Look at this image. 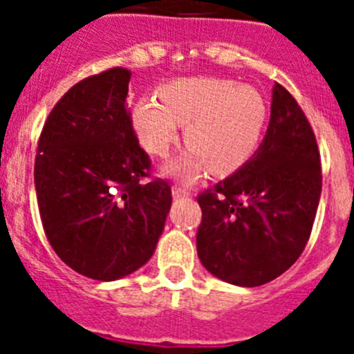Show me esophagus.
<instances>
[{
    "label": "esophagus",
    "instance_id": "esophagus-1",
    "mask_svg": "<svg viewBox=\"0 0 354 354\" xmlns=\"http://www.w3.org/2000/svg\"><path fill=\"white\" fill-rule=\"evenodd\" d=\"M171 195H174V198H180V196L189 195V192H187V187L180 186V184H175V186L171 187Z\"/></svg>",
    "mask_w": 354,
    "mask_h": 354
}]
</instances>
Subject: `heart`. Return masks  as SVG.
Here are the masks:
<instances>
[{
    "mask_svg": "<svg viewBox=\"0 0 354 354\" xmlns=\"http://www.w3.org/2000/svg\"><path fill=\"white\" fill-rule=\"evenodd\" d=\"M156 99H142L131 122L147 152L167 156L184 126L187 147L165 174L195 180L209 167L228 174L245 165L261 143L268 118L264 97L248 84L220 77H183L161 86Z\"/></svg>",
    "mask_w": 354,
    "mask_h": 354,
    "instance_id": "1",
    "label": "heart"
}]
</instances>
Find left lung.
<instances>
[{
	"label": "left lung",
	"mask_w": 354,
	"mask_h": 354,
	"mask_svg": "<svg viewBox=\"0 0 354 354\" xmlns=\"http://www.w3.org/2000/svg\"><path fill=\"white\" fill-rule=\"evenodd\" d=\"M321 187L310 124L294 97L277 83L270 126L255 154L198 196L200 262L232 286L257 287L274 280L305 250Z\"/></svg>",
	"instance_id": "left-lung-1"
}]
</instances>
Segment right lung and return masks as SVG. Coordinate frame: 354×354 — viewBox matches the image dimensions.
I'll list each match as a JSON object with an SVG mask.
<instances>
[{
	"mask_svg": "<svg viewBox=\"0 0 354 354\" xmlns=\"http://www.w3.org/2000/svg\"><path fill=\"white\" fill-rule=\"evenodd\" d=\"M129 80L117 67L74 84L49 113L35 156L48 241L68 268L101 282L150 261L171 207L168 183H142L150 159L126 108Z\"/></svg>",
	"mask_w": 354,
	"mask_h": 354,
	"instance_id": "1",
	"label": "right lung"
}]
</instances>
